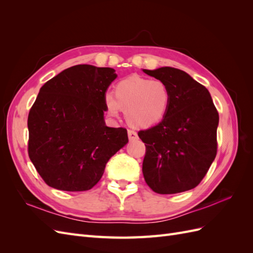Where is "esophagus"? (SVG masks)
Instances as JSON below:
<instances>
[{
	"label": "esophagus",
	"mask_w": 253,
	"mask_h": 253,
	"mask_svg": "<svg viewBox=\"0 0 253 253\" xmlns=\"http://www.w3.org/2000/svg\"><path fill=\"white\" fill-rule=\"evenodd\" d=\"M127 136H128V139L131 141L138 139V135H137V133L133 131V129H127Z\"/></svg>",
	"instance_id": "1"
}]
</instances>
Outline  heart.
Masks as SVG:
<instances>
[{
    "label": "heart",
    "instance_id": "obj_1",
    "mask_svg": "<svg viewBox=\"0 0 253 253\" xmlns=\"http://www.w3.org/2000/svg\"><path fill=\"white\" fill-rule=\"evenodd\" d=\"M171 102V94L166 84L132 76L120 81L115 95H104L105 111L112 118L118 117L125 109L126 120L134 126L147 127L164 118Z\"/></svg>",
    "mask_w": 253,
    "mask_h": 253
}]
</instances>
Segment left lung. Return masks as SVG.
<instances>
[{
    "label": "left lung",
    "instance_id": "left-lung-1",
    "mask_svg": "<svg viewBox=\"0 0 253 253\" xmlns=\"http://www.w3.org/2000/svg\"><path fill=\"white\" fill-rule=\"evenodd\" d=\"M142 71L171 94L164 119L138 132L145 143L144 180L158 194L185 192L203 180L216 156L218 113L209 90L186 72L169 66Z\"/></svg>",
    "mask_w": 253,
    "mask_h": 253
}]
</instances>
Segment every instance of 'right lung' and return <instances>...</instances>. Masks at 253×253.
<instances>
[{"label": "right lung", "mask_w": 253, "mask_h": 253, "mask_svg": "<svg viewBox=\"0 0 253 253\" xmlns=\"http://www.w3.org/2000/svg\"><path fill=\"white\" fill-rule=\"evenodd\" d=\"M116 78L114 68L79 64L40 88L28 114V155L49 187L91 189L127 143L126 128L104 122V95Z\"/></svg>", "instance_id": "add662e5"}]
</instances>
